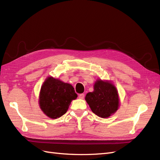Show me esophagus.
I'll return each mask as SVG.
<instances>
[{
  "label": "esophagus",
  "instance_id": "34e87169",
  "mask_svg": "<svg viewBox=\"0 0 160 160\" xmlns=\"http://www.w3.org/2000/svg\"><path fill=\"white\" fill-rule=\"evenodd\" d=\"M84 97H85V95H84L83 93H81V94H79V99H83Z\"/></svg>",
  "mask_w": 160,
  "mask_h": 160
}]
</instances>
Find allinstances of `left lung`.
I'll return each instance as SVG.
<instances>
[{
    "mask_svg": "<svg viewBox=\"0 0 160 160\" xmlns=\"http://www.w3.org/2000/svg\"><path fill=\"white\" fill-rule=\"evenodd\" d=\"M85 100L93 113L102 118H109L119 108L117 89L108 81H97L94 84V91L86 95Z\"/></svg>",
    "mask_w": 160,
    "mask_h": 160,
    "instance_id": "8db88e82",
    "label": "left lung"
}]
</instances>
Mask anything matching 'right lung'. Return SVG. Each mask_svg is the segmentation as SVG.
Instances as JSON below:
<instances>
[{
	"mask_svg": "<svg viewBox=\"0 0 160 160\" xmlns=\"http://www.w3.org/2000/svg\"><path fill=\"white\" fill-rule=\"evenodd\" d=\"M77 98V95L71 84L49 77L41 89L40 108L49 118H59L66 113L72 100Z\"/></svg>",
	"mask_w": 160,
	"mask_h": 160,
	"instance_id": "right-lung-1",
	"label": "right lung"
}]
</instances>
